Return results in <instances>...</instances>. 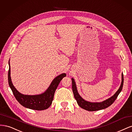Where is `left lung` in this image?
Segmentation results:
<instances>
[{"label": "left lung", "mask_w": 132, "mask_h": 132, "mask_svg": "<svg viewBox=\"0 0 132 132\" xmlns=\"http://www.w3.org/2000/svg\"><path fill=\"white\" fill-rule=\"evenodd\" d=\"M71 80H72V90L73 92V94L75 100H77L78 105L81 108H82V109L85 110L89 111H96L106 109V108L109 107L112 104L122 90L124 79L123 74L122 73V82L121 84L120 87H119V88L117 91L116 93L112 96H111V97L106 100L100 102H92L85 100L84 99L81 97V96L78 93L77 85H76L74 79L73 78H71Z\"/></svg>", "instance_id": "8db88e82"}]
</instances>
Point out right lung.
<instances>
[{
	"mask_svg": "<svg viewBox=\"0 0 132 132\" xmlns=\"http://www.w3.org/2000/svg\"><path fill=\"white\" fill-rule=\"evenodd\" d=\"M9 85L11 90L13 91L15 97L23 107L35 110H44L50 107L52 103L55 90L57 89L60 81L67 75L65 73H62L58 75L53 80L48 89L42 94L35 95H23L19 93L12 83L10 77V65L9 62Z\"/></svg>",
	"mask_w": 132,
	"mask_h": 132,
	"instance_id": "1",
	"label": "right lung"
}]
</instances>
